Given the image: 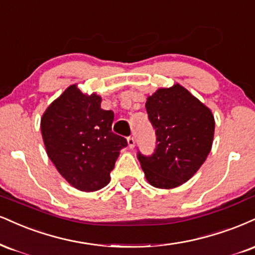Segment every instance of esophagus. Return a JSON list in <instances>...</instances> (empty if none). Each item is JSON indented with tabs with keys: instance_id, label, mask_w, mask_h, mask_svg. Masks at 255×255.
Returning <instances> with one entry per match:
<instances>
[{
	"instance_id": "esophagus-1",
	"label": "esophagus",
	"mask_w": 255,
	"mask_h": 255,
	"mask_svg": "<svg viewBox=\"0 0 255 255\" xmlns=\"http://www.w3.org/2000/svg\"><path fill=\"white\" fill-rule=\"evenodd\" d=\"M127 142H128V146H129V148H134V146H135V139H134L133 136L128 137Z\"/></svg>"
}]
</instances>
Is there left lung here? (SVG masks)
<instances>
[{"instance_id":"1","label":"left lung","mask_w":255,"mask_h":255,"mask_svg":"<svg viewBox=\"0 0 255 255\" xmlns=\"http://www.w3.org/2000/svg\"><path fill=\"white\" fill-rule=\"evenodd\" d=\"M146 110L157 135L151 157L137 154L147 182L173 189L191 178L211 151L215 120L211 110L180 84L159 88Z\"/></svg>"}]
</instances>
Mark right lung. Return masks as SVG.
I'll list each match as a JSON object with an SVG mask.
<instances>
[{
  "mask_svg": "<svg viewBox=\"0 0 255 255\" xmlns=\"http://www.w3.org/2000/svg\"><path fill=\"white\" fill-rule=\"evenodd\" d=\"M97 94H83L77 84L52 102L40 128L48 158L70 185L93 192L110 182L125 137L112 131L114 113L101 108Z\"/></svg>",
  "mask_w": 255,
  "mask_h": 255,
  "instance_id": "1",
  "label": "right lung"
}]
</instances>
